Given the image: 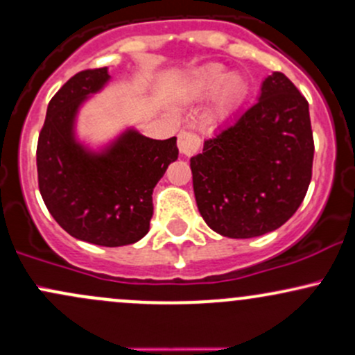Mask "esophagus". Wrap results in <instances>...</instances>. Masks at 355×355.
<instances>
[{"label":"esophagus","mask_w":355,"mask_h":355,"mask_svg":"<svg viewBox=\"0 0 355 355\" xmlns=\"http://www.w3.org/2000/svg\"><path fill=\"white\" fill-rule=\"evenodd\" d=\"M198 148H200V138L197 135L190 131H182L178 135V150L184 157H192L193 153H197Z\"/></svg>","instance_id":"esophagus-1"}]
</instances>
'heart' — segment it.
I'll return each mask as SVG.
<instances>
[{
  "label": "heart",
  "mask_w": 355,
  "mask_h": 355,
  "mask_svg": "<svg viewBox=\"0 0 355 355\" xmlns=\"http://www.w3.org/2000/svg\"><path fill=\"white\" fill-rule=\"evenodd\" d=\"M249 91L243 72L231 70L222 64H205L193 70L180 92L185 104H198L210 96L209 111L212 118L225 119L239 109Z\"/></svg>",
  "instance_id": "1"
}]
</instances>
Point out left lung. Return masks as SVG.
Returning <instances> with one entry per match:
<instances>
[{
	"instance_id": "8db88e82",
	"label": "left lung",
	"mask_w": 355,
	"mask_h": 355,
	"mask_svg": "<svg viewBox=\"0 0 355 355\" xmlns=\"http://www.w3.org/2000/svg\"><path fill=\"white\" fill-rule=\"evenodd\" d=\"M313 150L309 103L285 73L272 72L258 103L190 158L198 212L232 239L282 227L309 190Z\"/></svg>"
}]
</instances>
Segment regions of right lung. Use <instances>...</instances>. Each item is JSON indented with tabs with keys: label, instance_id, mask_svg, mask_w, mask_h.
I'll return each instance as SVG.
<instances>
[{
	"label": "right lung",
	"instance_id": "obj_1",
	"mask_svg": "<svg viewBox=\"0 0 355 355\" xmlns=\"http://www.w3.org/2000/svg\"><path fill=\"white\" fill-rule=\"evenodd\" d=\"M109 83L103 67L76 73L62 85L46 107L37 170L42 198L65 232L118 248L148 234L153 189L178 158V148L175 136L151 139L133 126L99 145L80 138V111Z\"/></svg>",
	"mask_w": 355,
	"mask_h": 355
}]
</instances>
